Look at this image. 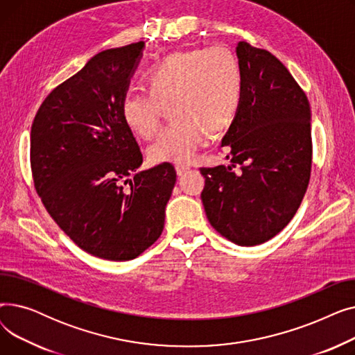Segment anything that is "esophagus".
<instances>
[{"mask_svg":"<svg viewBox=\"0 0 355 355\" xmlns=\"http://www.w3.org/2000/svg\"><path fill=\"white\" fill-rule=\"evenodd\" d=\"M175 170H177L178 177H184L185 174H187V173L190 171V166H187V165H182V164H178V165L175 166Z\"/></svg>","mask_w":355,"mask_h":355,"instance_id":"obj_1","label":"esophagus"}]
</instances>
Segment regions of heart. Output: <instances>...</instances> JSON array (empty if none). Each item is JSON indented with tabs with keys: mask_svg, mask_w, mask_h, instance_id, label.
<instances>
[{
	"mask_svg": "<svg viewBox=\"0 0 355 355\" xmlns=\"http://www.w3.org/2000/svg\"><path fill=\"white\" fill-rule=\"evenodd\" d=\"M146 85L125 93L121 114L137 135L151 139L171 106L174 121L148 148L153 162H190L211 132L233 122L243 92L236 55L218 44L170 54L148 71Z\"/></svg>",
	"mask_w": 355,
	"mask_h": 355,
	"instance_id": "obj_1",
	"label": "heart"
}]
</instances>
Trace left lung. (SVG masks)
Returning a JSON list of instances; mask_svg holds the SVG:
<instances>
[{
  "mask_svg": "<svg viewBox=\"0 0 355 355\" xmlns=\"http://www.w3.org/2000/svg\"><path fill=\"white\" fill-rule=\"evenodd\" d=\"M236 51L243 92L221 139L232 165L200 168L206 178L201 201L223 237L256 246L288 226L308 189L311 107L305 92L270 51L246 42Z\"/></svg>",
  "mask_w": 355,
  "mask_h": 355,
  "instance_id": "1",
  "label": "left lung"
}]
</instances>
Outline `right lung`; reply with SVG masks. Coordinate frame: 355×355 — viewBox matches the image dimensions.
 Wrapping results in <instances>:
<instances>
[{
    "label": "right lung",
    "instance_id": "obj_1",
    "mask_svg": "<svg viewBox=\"0 0 355 355\" xmlns=\"http://www.w3.org/2000/svg\"><path fill=\"white\" fill-rule=\"evenodd\" d=\"M144 42L101 51L50 92L30 137L34 189L85 252L123 262L154 245L177 181L173 164L138 171L142 154L121 102Z\"/></svg>",
    "mask_w": 355,
    "mask_h": 355
}]
</instances>
